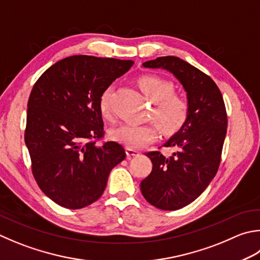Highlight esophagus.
<instances>
[{"label": "esophagus", "mask_w": 260, "mask_h": 260, "mask_svg": "<svg viewBox=\"0 0 260 260\" xmlns=\"http://www.w3.org/2000/svg\"><path fill=\"white\" fill-rule=\"evenodd\" d=\"M126 154H127V156H135V155H139L140 154V151L134 150V149H129V147H127V149H126Z\"/></svg>", "instance_id": "34e87169"}]
</instances>
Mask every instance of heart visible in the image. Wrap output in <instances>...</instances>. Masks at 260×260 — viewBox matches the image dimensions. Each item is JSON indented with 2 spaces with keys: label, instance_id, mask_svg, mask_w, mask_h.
Wrapping results in <instances>:
<instances>
[{
  "label": "heart",
  "instance_id": "obj_1",
  "mask_svg": "<svg viewBox=\"0 0 260 260\" xmlns=\"http://www.w3.org/2000/svg\"><path fill=\"white\" fill-rule=\"evenodd\" d=\"M140 89L147 98L154 103L153 115L160 127L166 133H174L180 129L189 115V104L177 93L170 81L160 76L146 74L137 80ZM113 86L104 90L99 99V108L106 118L111 115L110 100ZM159 135V127L155 123L146 124H124L110 131L111 139L124 144L129 149H140L153 142Z\"/></svg>",
  "mask_w": 260,
  "mask_h": 260
}]
</instances>
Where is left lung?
<instances>
[{"label":"left lung","mask_w":260,"mask_h":260,"mask_svg":"<svg viewBox=\"0 0 260 260\" xmlns=\"http://www.w3.org/2000/svg\"><path fill=\"white\" fill-rule=\"evenodd\" d=\"M143 66L174 74L189 104L186 123L164 144L175 152L170 156L147 152L153 167L141 181L142 194L151 205L176 211L194 202L216 175L228 126L224 101L210 76L179 57L164 56Z\"/></svg>","instance_id":"left-lung-1"}]
</instances>
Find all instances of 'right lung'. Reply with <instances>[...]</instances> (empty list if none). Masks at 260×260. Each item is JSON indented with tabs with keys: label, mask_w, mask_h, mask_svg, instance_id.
<instances>
[{
	"label": "right lung",
	"mask_w": 260,
	"mask_h": 260,
	"mask_svg": "<svg viewBox=\"0 0 260 260\" xmlns=\"http://www.w3.org/2000/svg\"><path fill=\"white\" fill-rule=\"evenodd\" d=\"M133 60L74 55L50 66L28 100L24 142L32 175L44 194L70 210L99 200L111 169L126 157L104 137L99 99Z\"/></svg>",
	"instance_id": "1"
}]
</instances>
